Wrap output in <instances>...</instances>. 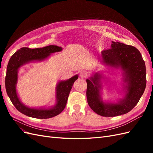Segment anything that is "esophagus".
<instances>
[{"mask_svg": "<svg viewBox=\"0 0 153 153\" xmlns=\"http://www.w3.org/2000/svg\"><path fill=\"white\" fill-rule=\"evenodd\" d=\"M80 76L82 78H86L87 76V73L85 71H80Z\"/></svg>", "mask_w": 153, "mask_h": 153, "instance_id": "esophagus-1", "label": "esophagus"}]
</instances>
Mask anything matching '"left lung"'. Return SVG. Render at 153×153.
Listing matches in <instances>:
<instances>
[{"instance_id": "1", "label": "left lung", "mask_w": 153, "mask_h": 153, "mask_svg": "<svg viewBox=\"0 0 153 153\" xmlns=\"http://www.w3.org/2000/svg\"><path fill=\"white\" fill-rule=\"evenodd\" d=\"M103 61L108 66L121 67L126 74L127 94L117 104H106L101 100L98 73L87 79L86 96L91 108L103 117H115L131 111L139 101L146 86L145 62L137 48L119 42H113L111 48L101 52Z\"/></svg>"}]
</instances>
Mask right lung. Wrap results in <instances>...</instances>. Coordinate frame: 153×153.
<instances>
[{"instance_id":"add662e5","label":"right lung","mask_w":153,"mask_h":153,"mask_svg":"<svg viewBox=\"0 0 153 153\" xmlns=\"http://www.w3.org/2000/svg\"><path fill=\"white\" fill-rule=\"evenodd\" d=\"M62 50L61 47L55 45H50L41 48H30L23 47L14 53L10 59L7 66L5 78V85L7 94L15 108L29 117L37 119H49L61 113L66 107L69 92L74 82L78 79L75 75L66 81L60 82L57 86V103L53 108L49 110L34 109L27 107L23 105L17 96L16 84L17 82L18 69L23 64L35 60H43L53 52Z\"/></svg>"}]
</instances>
